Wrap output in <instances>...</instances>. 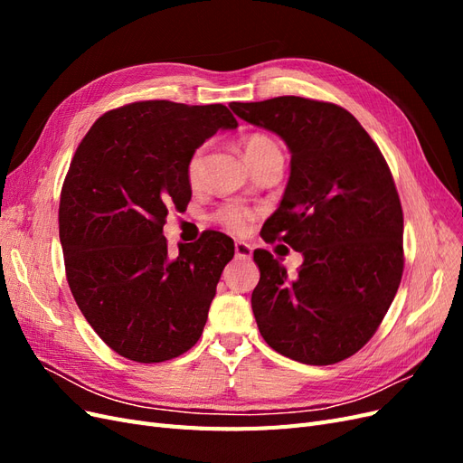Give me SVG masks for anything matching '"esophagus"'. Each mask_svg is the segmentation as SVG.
Listing matches in <instances>:
<instances>
[{
  "mask_svg": "<svg viewBox=\"0 0 463 463\" xmlns=\"http://www.w3.org/2000/svg\"><path fill=\"white\" fill-rule=\"evenodd\" d=\"M235 257L237 259H250L253 257V247L245 241H237L235 243Z\"/></svg>",
  "mask_w": 463,
  "mask_h": 463,
  "instance_id": "34e87169",
  "label": "esophagus"
}]
</instances>
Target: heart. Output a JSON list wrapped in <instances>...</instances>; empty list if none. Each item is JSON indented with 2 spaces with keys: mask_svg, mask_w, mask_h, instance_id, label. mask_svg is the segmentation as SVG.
<instances>
[{
  "mask_svg": "<svg viewBox=\"0 0 463 463\" xmlns=\"http://www.w3.org/2000/svg\"><path fill=\"white\" fill-rule=\"evenodd\" d=\"M270 154H282L279 152V146L272 141L270 137L255 133L249 135L245 141V158L247 162H255L259 158L270 156ZM203 167H204V146L193 150V154L187 160V181L191 187H197L203 179ZM214 220L223 226L226 230L233 232V233H245L250 226V222L255 220V213L250 208L243 206V204H226L222 206L218 213L214 214Z\"/></svg>",
  "mask_w": 463,
  "mask_h": 463,
  "instance_id": "heart-1",
  "label": "heart"
}]
</instances>
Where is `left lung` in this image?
Returning <instances> with one entry per match:
<instances>
[{"label":"left lung","mask_w":463,"mask_h":463,"mask_svg":"<svg viewBox=\"0 0 463 463\" xmlns=\"http://www.w3.org/2000/svg\"><path fill=\"white\" fill-rule=\"evenodd\" d=\"M237 118L291 152L284 199L262 226L303 255L296 276L257 249L250 298L264 342L305 365L357 354L394 301L403 272V214L390 167L347 109L301 96L232 102Z\"/></svg>","instance_id":"8db88e82"}]
</instances>
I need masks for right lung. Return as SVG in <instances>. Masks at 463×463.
I'll use <instances>...</instances> for the list:
<instances>
[{
    "mask_svg": "<svg viewBox=\"0 0 463 463\" xmlns=\"http://www.w3.org/2000/svg\"><path fill=\"white\" fill-rule=\"evenodd\" d=\"M237 119L222 104L133 102L98 118L63 181L60 240L69 288L121 357L162 363L201 338L233 241L206 232L167 255V210L187 206V160Z\"/></svg>",
    "mask_w": 463,
    "mask_h": 463,
    "instance_id": "right-lung-1",
    "label": "right lung"
}]
</instances>
